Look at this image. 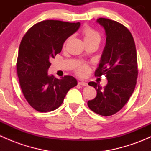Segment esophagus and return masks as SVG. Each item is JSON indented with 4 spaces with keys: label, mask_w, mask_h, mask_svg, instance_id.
I'll return each mask as SVG.
<instances>
[{
    "label": "esophagus",
    "mask_w": 151,
    "mask_h": 151,
    "mask_svg": "<svg viewBox=\"0 0 151 151\" xmlns=\"http://www.w3.org/2000/svg\"><path fill=\"white\" fill-rule=\"evenodd\" d=\"M79 85H82V86H88V83L84 81H80L79 82Z\"/></svg>",
    "instance_id": "obj_1"
}]
</instances>
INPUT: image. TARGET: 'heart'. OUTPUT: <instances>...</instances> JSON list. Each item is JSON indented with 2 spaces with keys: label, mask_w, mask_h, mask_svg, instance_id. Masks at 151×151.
Returning a JSON list of instances; mask_svg holds the SVG:
<instances>
[{
  "label": "heart",
  "mask_w": 151,
  "mask_h": 151,
  "mask_svg": "<svg viewBox=\"0 0 151 151\" xmlns=\"http://www.w3.org/2000/svg\"><path fill=\"white\" fill-rule=\"evenodd\" d=\"M82 34H83V39H84L85 42H93V41H100V35L98 32L96 30H94L93 28H91L89 26H86L83 28V31H82ZM71 39V38L68 37V39H66V40L65 41L64 43H63V47H66L67 43L69 42V40ZM88 72V65L85 64V63H81V64L79 65L77 67V68L75 69V73L79 76H85Z\"/></svg>",
  "instance_id": "obj_1"
}]
</instances>
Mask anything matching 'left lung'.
<instances>
[{
  "mask_svg": "<svg viewBox=\"0 0 151 151\" xmlns=\"http://www.w3.org/2000/svg\"><path fill=\"white\" fill-rule=\"evenodd\" d=\"M97 22L104 27L106 42L95 76L104 75L108 83L102 90L99 83H88L97 94L88 101V106L96 114L110 116L122 109L135 89L138 76L137 50L133 36L126 26L102 17Z\"/></svg>",
  "mask_w": 151,
  "mask_h": 151,
  "instance_id": "obj_1",
  "label": "left lung"
}]
</instances>
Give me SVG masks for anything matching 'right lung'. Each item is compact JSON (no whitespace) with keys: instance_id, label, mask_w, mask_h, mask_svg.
Segmentation results:
<instances>
[{"instance_id":"obj_1","label":"right lung","mask_w":151,"mask_h":151,"mask_svg":"<svg viewBox=\"0 0 151 151\" xmlns=\"http://www.w3.org/2000/svg\"><path fill=\"white\" fill-rule=\"evenodd\" d=\"M80 22L41 21L26 32L20 42L17 73L25 99L36 111L47 112L58 108L68 91L77 85L74 77L57 79L48 76L50 60L61 52L66 39L80 28Z\"/></svg>"}]
</instances>
